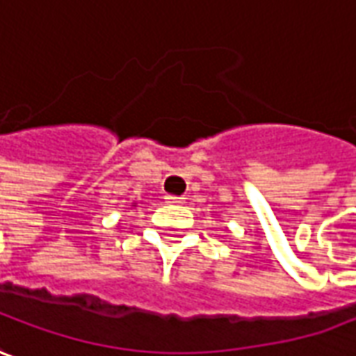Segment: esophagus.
Masks as SVG:
<instances>
[{
  "mask_svg": "<svg viewBox=\"0 0 356 356\" xmlns=\"http://www.w3.org/2000/svg\"><path fill=\"white\" fill-rule=\"evenodd\" d=\"M166 202H168V204H174V206H182L186 200H184V197H178V195H166Z\"/></svg>",
  "mask_w": 356,
  "mask_h": 356,
  "instance_id": "1",
  "label": "esophagus"
}]
</instances>
